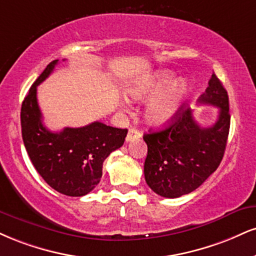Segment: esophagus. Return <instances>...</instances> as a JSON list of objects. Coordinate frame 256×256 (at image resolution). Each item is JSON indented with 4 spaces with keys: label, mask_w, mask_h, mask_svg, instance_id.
I'll use <instances>...</instances> for the list:
<instances>
[{
    "label": "esophagus",
    "mask_w": 256,
    "mask_h": 256,
    "mask_svg": "<svg viewBox=\"0 0 256 256\" xmlns=\"http://www.w3.org/2000/svg\"><path fill=\"white\" fill-rule=\"evenodd\" d=\"M140 137H142V134L140 131L136 130V128H130V130H128V136H126V142H132L134 140H140Z\"/></svg>",
    "instance_id": "34e87169"
}]
</instances>
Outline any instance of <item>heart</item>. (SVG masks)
I'll list each match as a JSON object with an SVG mask.
<instances>
[{"instance_id": "1", "label": "heart", "mask_w": 256, "mask_h": 256, "mask_svg": "<svg viewBox=\"0 0 256 256\" xmlns=\"http://www.w3.org/2000/svg\"><path fill=\"white\" fill-rule=\"evenodd\" d=\"M188 92V83L178 80L170 70H158L130 88V95L136 100L152 96L144 107V116L148 122L156 126L173 120Z\"/></svg>"}]
</instances>
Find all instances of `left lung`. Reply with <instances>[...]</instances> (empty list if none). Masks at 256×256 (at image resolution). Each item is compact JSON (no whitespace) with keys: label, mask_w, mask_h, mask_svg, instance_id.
<instances>
[{"label":"left lung","mask_w":256,"mask_h":256,"mask_svg":"<svg viewBox=\"0 0 256 256\" xmlns=\"http://www.w3.org/2000/svg\"><path fill=\"white\" fill-rule=\"evenodd\" d=\"M200 104L220 108L218 118L202 128L190 107H180L167 128L144 134L148 155L144 176L148 186L164 198L188 194L218 168L230 128L229 96L214 74L198 98Z\"/></svg>","instance_id":"1"}]
</instances>
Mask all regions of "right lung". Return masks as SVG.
I'll list each match as a JSON object with an SVG mask.
<instances>
[{
  "label": "right lung",
  "mask_w": 256,
  "mask_h": 256,
  "mask_svg": "<svg viewBox=\"0 0 256 256\" xmlns=\"http://www.w3.org/2000/svg\"><path fill=\"white\" fill-rule=\"evenodd\" d=\"M52 60L30 87L21 106V131L30 161L57 192L69 196L88 194L100 182L104 161L124 144L126 128L94 122L83 128H66L52 132L42 124L36 87L54 72Z\"/></svg>",
  "instance_id": "add662e5"
}]
</instances>
